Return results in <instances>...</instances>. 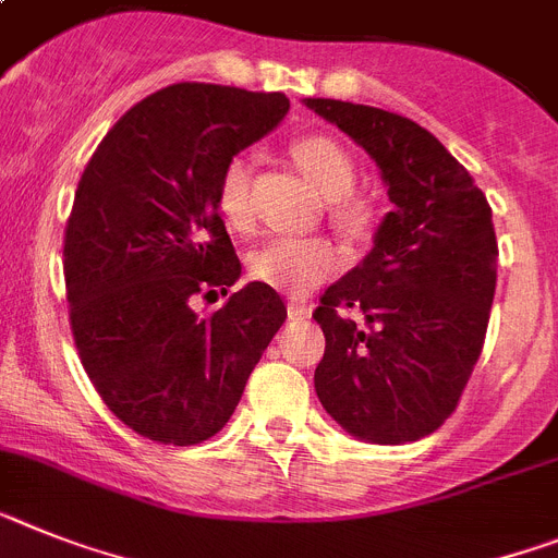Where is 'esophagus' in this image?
<instances>
[{
  "mask_svg": "<svg viewBox=\"0 0 558 558\" xmlns=\"http://www.w3.org/2000/svg\"><path fill=\"white\" fill-rule=\"evenodd\" d=\"M288 316L290 318H307V316H311V307H307L304 302H290L288 304Z\"/></svg>",
  "mask_w": 558,
  "mask_h": 558,
  "instance_id": "1",
  "label": "esophagus"
}]
</instances>
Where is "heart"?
Segmentation results:
<instances>
[{"mask_svg": "<svg viewBox=\"0 0 558 558\" xmlns=\"http://www.w3.org/2000/svg\"><path fill=\"white\" fill-rule=\"evenodd\" d=\"M290 155L299 169L330 197L332 214L350 228L364 226L369 206L355 185V160L350 151L330 135H302L293 141ZM217 208L222 220L233 228L251 226V163L247 157H228L217 178ZM338 268V251L322 236H276L251 254V276L256 282L270 284L288 293H307L330 279Z\"/></svg>", "mask_w": 558, "mask_h": 558, "instance_id": "obj_1", "label": "heart"}]
</instances>
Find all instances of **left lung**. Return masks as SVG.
Masks as SVG:
<instances>
[{
    "instance_id": "left-lung-1",
    "label": "left lung",
    "mask_w": 558,
    "mask_h": 558,
    "mask_svg": "<svg viewBox=\"0 0 558 558\" xmlns=\"http://www.w3.org/2000/svg\"><path fill=\"white\" fill-rule=\"evenodd\" d=\"M304 104L364 146L395 206L366 259L318 299V401L361 440H421L451 417L483 352L499 254L492 206L421 123L332 98Z\"/></svg>"
}]
</instances>
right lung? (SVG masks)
I'll return each instance as SVG.
<instances>
[{"mask_svg": "<svg viewBox=\"0 0 558 558\" xmlns=\"http://www.w3.org/2000/svg\"><path fill=\"white\" fill-rule=\"evenodd\" d=\"M288 109L282 93L171 84L135 104L81 174L64 228L70 330L95 392L146 440L217 435L288 318L262 282L192 311L242 274L217 214L220 169Z\"/></svg>", "mask_w": 558, "mask_h": 558, "instance_id": "obj_1", "label": "right lung"}]
</instances>
